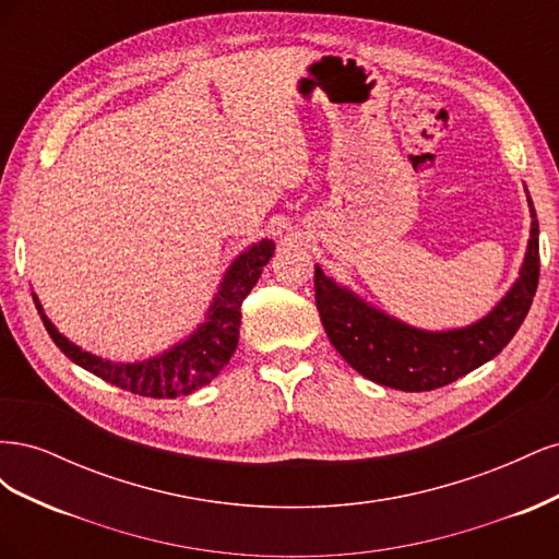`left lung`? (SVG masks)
Here are the masks:
<instances>
[{
  "label": "left lung",
  "instance_id": "obj_1",
  "mask_svg": "<svg viewBox=\"0 0 559 559\" xmlns=\"http://www.w3.org/2000/svg\"><path fill=\"white\" fill-rule=\"evenodd\" d=\"M527 257L513 289L476 324L456 331H419L370 308L314 265V300L321 324L341 357L361 373L401 392H431L495 359L527 317L538 286V222L532 198Z\"/></svg>",
  "mask_w": 559,
  "mask_h": 559
}]
</instances>
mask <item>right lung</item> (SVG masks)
<instances>
[{"mask_svg":"<svg viewBox=\"0 0 559 559\" xmlns=\"http://www.w3.org/2000/svg\"><path fill=\"white\" fill-rule=\"evenodd\" d=\"M273 240H261L259 245L240 253L228 267L222 286H218V294L214 296L207 319L202 321L198 331H193L173 349L163 352L160 357L138 364H114L95 357L91 352H83L50 324L35 294H32V298H35V306L48 335L64 352V357H70L76 366L86 368L88 373L132 394L151 399H177L210 384L233 357L240 337L242 300L249 296L253 284L259 282L263 265L273 259Z\"/></svg>","mask_w":559,"mask_h":559,"instance_id":"1","label":"right lung"}]
</instances>
